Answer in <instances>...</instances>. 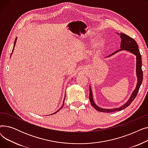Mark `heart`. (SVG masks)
I'll list each match as a JSON object with an SVG mask.
<instances>
[{"label":"heart","mask_w":148,"mask_h":148,"mask_svg":"<svg viewBox=\"0 0 148 148\" xmlns=\"http://www.w3.org/2000/svg\"><path fill=\"white\" fill-rule=\"evenodd\" d=\"M101 44V42H97V45L98 46V45H100Z\"/></svg>","instance_id":"1"}]
</instances>
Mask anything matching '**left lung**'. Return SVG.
<instances>
[{"instance_id": "1", "label": "left lung", "mask_w": 148, "mask_h": 148, "mask_svg": "<svg viewBox=\"0 0 148 148\" xmlns=\"http://www.w3.org/2000/svg\"><path fill=\"white\" fill-rule=\"evenodd\" d=\"M117 34L118 35H120V37L121 38V47H120L121 49L119 50H116L113 53H112L109 56H108L107 57L112 56L113 54L116 53L121 50H127L131 52V53L134 54V55H136V75L137 77V83L136 85V89L134 90L133 93H132L131 97L128 100V101L125 104H123L120 107L115 108H110V109H108V108H103L101 107H99L97 105H96V104L94 101V99H93L92 89L90 86L89 87V100H90V104L97 110L101 112L110 113V112H117V111L122 110L124 109V108H127L128 106H129L131 104V103L133 101L134 99L136 98L137 95V93L138 92L139 88L140 87L141 84L143 81V71L142 69V57H141L139 49H138V47L137 42L133 38H131L130 36H128L126 34H124L122 33H121L120 34L118 33Z\"/></svg>"}]
</instances>
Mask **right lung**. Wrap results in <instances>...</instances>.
Listing matches in <instances>:
<instances>
[{"label": "right lung", "instance_id": "1", "mask_svg": "<svg viewBox=\"0 0 148 148\" xmlns=\"http://www.w3.org/2000/svg\"><path fill=\"white\" fill-rule=\"evenodd\" d=\"M17 38H15V42H14V47H15V43H16V41H17ZM13 50H14V49H13V50H12V53H11V54H12V52H13ZM64 100H65V98H64ZM64 103H63V105H62V106L59 108V109L58 110V111H56L55 113H53V114H54V113H57L58 111H59L61 108L63 107V106H64Z\"/></svg>", "mask_w": 148, "mask_h": 148}]
</instances>
